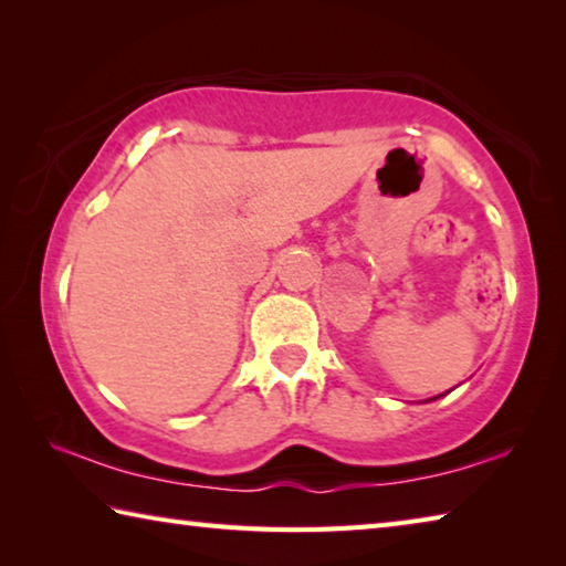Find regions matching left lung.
<instances>
[{
  "label": "left lung",
  "mask_w": 566,
  "mask_h": 566,
  "mask_svg": "<svg viewBox=\"0 0 566 566\" xmlns=\"http://www.w3.org/2000/svg\"><path fill=\"white\" fill-rule=\"evenodd\" d=\"M434 399H437V397H434Z\"/></svg>",
  "instance_id": "8db88e82"
}]
</instances>
